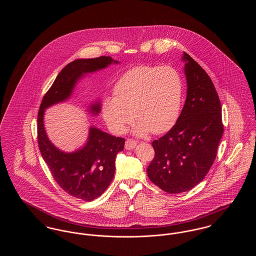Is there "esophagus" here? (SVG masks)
Segmentation results:
<instances>
[{
  "label": "esophagus",
  "mask_w": 256,
  "mask_h": 256,
  "mask_svg": "<svg viewBox=\"0 0 256 256\" xmlns=\"http://www.w3.org/2000/svg\"><path fill=\"white\" fill-rule=\"evenodd\" d=\"M136 145H137V142H136L135 140H132V139H128V140L126 141L124 148H126V150H134V148L136 146Z\"/></svg>",
  "instance_id": "1"
}]
</instances>
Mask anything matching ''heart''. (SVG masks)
<instances>
[{
    "instance_id": "heart-1",
    "label": "heart",
    "mask_w": 256,
    "mask_h": 256,
    "mask_svg": "<svg viewBox=\"0 0 256 256\" xmlns=\"http://www.w3.org/2000/svg\"><path fill=\"white\" fill-rule=\"evenodd\" d=\"M182 100V78L176 69L138 66L117 82L114 98H106L102 102V115L114 134H122L134 117L137 135H159L178 122Z\"/></svg>"
}]
</instances>
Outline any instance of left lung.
Listing matches in <instances>:
<instances>
[{"instance_id": "left-lung-1", "label": "left lung", "mask_w": 256, "mask_h": 256, "mask_svg": "<svg viewBox=\"0 0 256 256\" xmlns=\"http://www.w3.org/2000/svg\"><path fill=\"white\" fill-rule=\"evenodd\" d=\"M187 97L172 128L152 141L154 158L146 172L163 191L178 194L191 190L210 170L224 134L222 106L206 72L183 54Z\"/></svg>"}]
</instances>
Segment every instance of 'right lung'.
I'll return each instance as SVG.
<instances>
[{"mask_svg": "<svg viewBox=\"0 0 256 256\" xmlns=\"http://www.w3.org/2000/svg\"><path fill=\"white\" fill-rule=\"evenodd\" d=\"M111 63L119 62L110 56H100L76 60L67 64L43 97L37 116L38 146L54 180L67 194L86 202L95 200L110 186L115 172L116 156L124 150V138L112 136L91 126L84 146L73 152H62L52 145L46 134L44 111L70 97L76 82L86 74L104 69ZM100 110V102L90 108L94 115Z\"/></svg>", "mask_w": 256, "mask_h": 256, "instance_id": "obj_1", "label": "right lung"}]
</instances>
